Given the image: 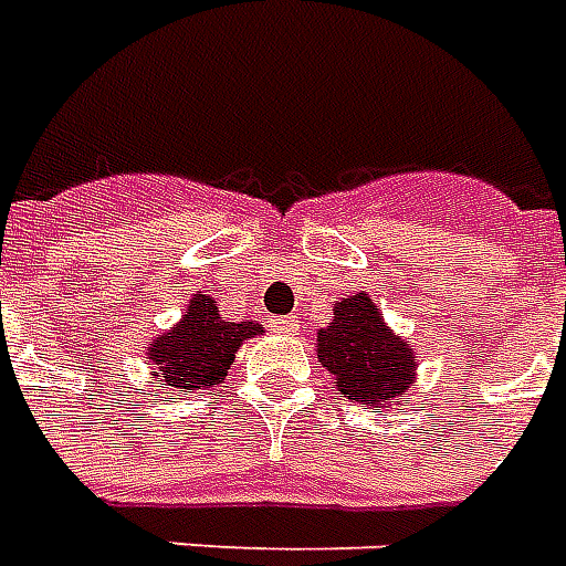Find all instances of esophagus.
Instances as JSON below:
<instances>
[{
  "label": "esophagus",
  "mask_w": 566,
  "mask_h": 566,
  "mask_svg": "<svg viewBox=\"0 0 566 566\" xmlns=\"http://www.w3.org/2000/svg\"><path fill=\"white\" fill-rule=\"evenodd\" d=\"M275 332H282V335L300 332V317H279L275 319Z\"/></svg>",
  "instance_id": "obj_1"
}]
</instances>
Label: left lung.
I'll return each instance as SVG.
<instances>
[{"label":"left lung","instance_id":"left-lung-1","mask_svg":"<svg viewBox=\"0 0 566 566\" xmlns=\"http://www.w3.org/2000/svg\"><path fill=\"white\" fill-rule=\"evenodd\" d=\"M317 340L319 364L355 402L378 408L413 385L417 358L411 346L385 326L367 293L337 302L335 319L319 328Z\"/></svg>","mask_w":566,"mask_h":566}]
</instances>
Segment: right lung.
<instances>
[{"label":"right lung","mask_w":566,"mask_h":566,"mask_svg":"<svg viewBox=\"0 0 566 566\" xmlns=\"http://www.w3.org/2000/svg\"><path fill=\"white\" fill-rule=\"evenodd\" d=\"M258 332V323H226L211 296L196 293L179 326L149 344L155 385H170L185 394L220 385L229 376L238 346Z\"/></svg>","instance_id":"1"}]
</instances>
